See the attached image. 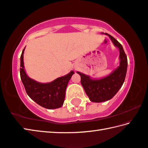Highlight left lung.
I'll list each match as a JSON object with an SVG mask.
<instances>
[{
  "mask_svg": "<svg viewBox=\"0 0 148 148\" xmlns=\"http://www.w3.org/2000/svg\"><path fill=\"white\" fill-rule=\"evenodd\" d=\"M105 34L109 37L114 46L119 49V66L107 76L98 79H92L88 75L77 72L81 76V83L89 100L97 103L111 100L116 95L124 82L127 68V56L122 45L111 35Z\"/></svg>",
  "mask_w": 148,
  "mask_h": 148,
  "instance_id": "1",
  "label": "left lung"
}]
</instances>
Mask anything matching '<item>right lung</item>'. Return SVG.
<instances>
[{"instance_id": "add662e5", "label": "right lung", "mask_w": 148, "mask_h": 148, "mask_svg": "<svg viewBox=\"0 0 148 148\" xmlns=\"http://www.w3.org/2000/svg\"><path fill=\"white\" fill-rule=\"evenodd\" d=\"M24 48L21 56V79L26 92L32 100L46 109H53L62 107L65 98V91L70 79L74 74L70 72L65 76L60 77L53 82L41 83L29 77L25 71L23 61Z\"/></svg>"}]
</instances>
